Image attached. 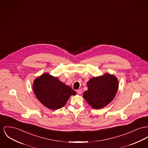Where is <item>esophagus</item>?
<instances>
[{
  "mask_svg": "<svg viewBox=\"0 0 148 148\" xmlns=\"http://www.w3.org/2000/svg\"><path fill=\"white\" fill-rule=\"evenodd\" d=\"M77 93H78L79 95H81L82 93V89H78V90H77Z\"/></svg>",
  "mask_w": 148,
  "mask_h": 148,
  "instance_id": "obj_1",
  "label": "esophagus"
}]
</instances>
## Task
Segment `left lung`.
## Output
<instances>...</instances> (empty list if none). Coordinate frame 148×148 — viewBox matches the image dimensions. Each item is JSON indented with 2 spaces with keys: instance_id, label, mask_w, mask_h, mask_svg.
<instances>
[{
  "instance_id": "8db88e82",
  "label": "left lung",
  "mask_w": 148,
  "mask_h": 148,
  "mask_svg": "<svg viewBox=\"0 0 148 148\" xmlns=\"http://www.w3.org/2000/svg\"><path fill=\"white\" fill-rule=\"evenodd\" d=\"M88 90L83 98L95 109H101L109 104L118 90L119 81L113 75L106 73L103 75L90 79L87 82Z\"/></svg>"
}]
</instances>
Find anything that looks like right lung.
<instances>
[{"label":"right lung","instance_id":"right-lung-1","mask_svg":"<svg viewBox=\"0 0 148 148\" xmlns=\"http://www.w3.org/2000/svg\"><path fill=\"white\" fill-rule=\"evenodd\" d=\"M33 90L37 98L47 108L55 110L64 106L76 92L57 77L45 73L35 80Z\"/></svg>","mask_w":148,"mask_h":148}]
</instances>
